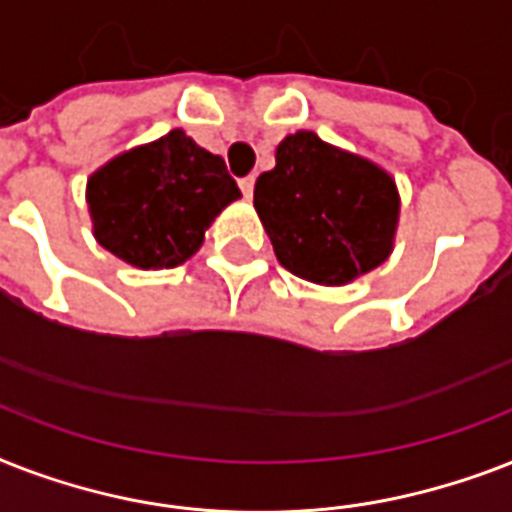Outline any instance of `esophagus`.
<instances>
[{"instance_id":"1","label":"esophagus","mask_w":512,"mask_h":512,"mask_svg":"<svg viewBox=\"0 0 512 512\" xmlns=\"http://www.w3.org/2000/svg\"><path fill=\"white\" fill-rule=\"evenodd\" d=\"M239 188H241V193L247 196V199H252V193H255V175L241 177V180H239Z\"/></svg>"}]
</instances>
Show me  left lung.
<instances>
[{
	"instance_id": "8db88e82",
	"label": "left lung",
	"mask_w": 512,
	"mask_h": 512,
	"mask_svg": "<svg viewBox=\"0 0 512 512\" xmlns=\"http://www.w3.org/2000/svg\"><path fill=\"white\" fill-rule=\"evenodd\" d=\"M255 209L279 263L316 284H348L390 255L398 191L388 172L295 132L255 183Z\"/></svg>"
}]
</instances>
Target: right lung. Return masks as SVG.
I'll list each match as a JSON object with an SVG mask.
<instances>
[{
  "instance_id": "obj_1",
  "label": "right lung",
  "mask_w": 512,
  "mask_h": 512,
  "mask_svg": "<svg viewBox=\"0 0 512 512\" xmlns=\"http://www.w3.org/2000/svg\"><path fill=\"white\" fill-rule=\"evenodd\" d=\"M241 196L220 156L183 130L116 156L87 180L95 239L135 268H175Z\"/></svg>"
}]
</instances>
